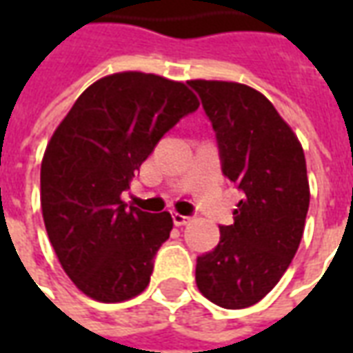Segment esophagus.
Listing matches in <instances>:
<instances>
[{
    "label": "esophagus",
    "mask_w": 353,
    "mask_h": 353,
    "mask_svg": "<svg viewBox=\"0 0 353 353\" xmlns=\"http://www.w3.org/2000/svg\"><path fill=\"white\" fill-rule=\"evenodd\" d=\"M172 217H174V225H176V227H183V225H187V223L191 221V217H187V215L181 214H174Z\"/></svg>",
    "instance_id": "esophagus-1"
}]
</instances>
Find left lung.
<instances>
[{
  "mask_svg": "<svg viewBox=\"0 0 353 353\" xmlns=\"http://www.w3.org/2000/svg\"><path fill=\"white\" fill-rule=\"evenodd\" d=\"M212 121L223 174L244 192L234 223L196 261L208 301L238 310L259 303L295 257L310 204L304 151L272 101L232 81H189Z\"/></svg>",
  "mask_w": 353,
  "mask_h": 353,
  "instance_id": "1",
  "label": "left lung"
}]
</instances>
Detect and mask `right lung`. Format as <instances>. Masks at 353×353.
<instances>
[{
	"label": "right lung",
	"instance_id": "obj_1",
	"mask_svg": "<svg viewBox=\"0 0 353 353\" xmlns=\"http://www.w3.org/2000/svg\"><path fill=\"white\" fill-rule=\"evenodd\" d=\"M200 101L154 73L105 75L81 94L41 161L45 229L64 272L85 295L123 303L149 285L153 257L174 227L121 199L141 162Z\"/></svg>",
	"mask_w": 353,
	"mask_h": 353
}]
</instances>
